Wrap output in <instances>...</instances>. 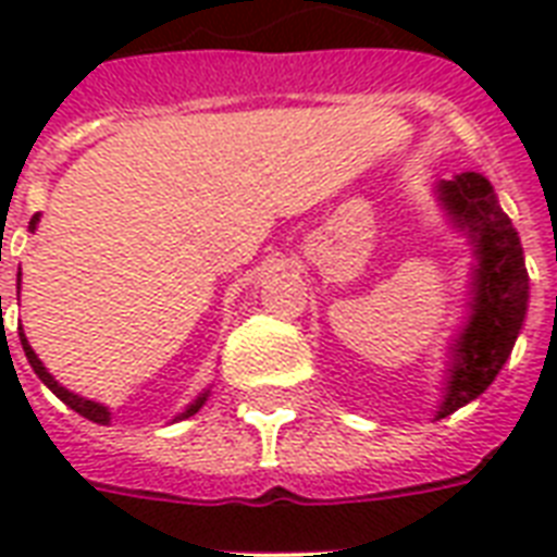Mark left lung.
<instances>
[{"mask_svg": "<svg viewBox=\"0 0 557 557\" xmlns=\"http://www.w3.org/2000/svg\"><path fill=\"white\" fill-rule=\"evenodd\" d=\"M436 199L474 248L468 318L448 347L445 396L436 410V419H445L483 396L509 361L527 321L529 274L518 231L503 213L488 178L462 173L440 182Z\"/></svg>", "mask_w": 557, "mask_h": 557, "instance_id": "8db88e82", "label": "left lung"}]
</instances>
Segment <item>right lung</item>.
<instances>
[{"instance_id":"add662e5","label":"right lung","mask_w":557,"mask_h":557,"mask_svg":"<svg viewBox=\"0 0 557 557\" xmlns=\"http://www.w3.org/2000/svg\"><path fill=\"white\" fill-rule=\"evenodd\" d=\"M37 225H39V213H34V216H30V222H28L30 234L37 231ZM16 288H20V274H16ZM16 295H20V292H16ZM20 344H22V349H25V358H28V364L34 367V372H37V375H39V381H42V384H46V387L51 389V393H54V396L60 398V401H63V405H69L74 410V413H81L83 419H89V422H98V424H109V422H112V413H109L107 405H100V401H91V398H83V396H77V393H72V389H65L63 384H60V381H57L54 375H51V372L46 370V364L39 361L37 352L30 349L28 338H25V332H20ZM208 396H210V387L205 389V393H199V396L193 398L190 405L185 407V413H178L176 419H173V422H178V419H190L193 413H199V407L205 405V401H208Z\"/></svg>"}]
</instances>
